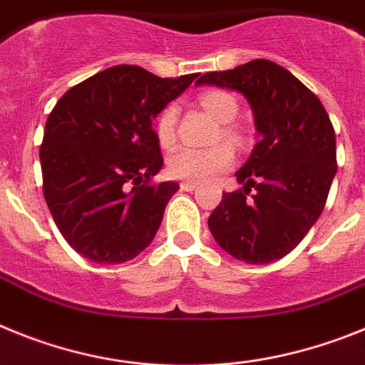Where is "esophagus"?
<instances>
[{
  "mask_svg": "<svg viewBox=\"0 0 365 365\" xmlns=\"http://www.w3.org/2000/svg\"><path fill=\"white\" fill-rule=\"evenodd\" d=\"M182 191H195L196 187H198V183L196 182H189V180H187V182H182Z\"/></svg>",
  "mask_w": 365,
  "mask_h": 365,
  "instance_id": "obj_1",
  "label": "esophagus"
}]
</instances>
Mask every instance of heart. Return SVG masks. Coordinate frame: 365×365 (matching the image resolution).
<instances>
[{
	"label": "heart",
	"instance_id": "obj_1",
	"mask_svg": "<svg viewBox=\"0 0 365 365\" xmlns=\"http://www.w3.org/2000/svg\"><path fill=\"white\" fill-rule=\"evenodd\" d=\"M198 103L215 121L220 123L217 139H224L233 145H239L242 141V128L233 123L239 113V101L235 99V95L224 90H207L200 93ZM176 123H178V108L174 104L165 106L156 121V135L161 147L169 148L174 145ZM233 161H235V154L224 143L213 148H205V150L180 147L167 160V170L174 178L205 182V180L230 169Z\"/></svg>",
	"mask_w": 365,
	"mask_h": 365
}]
</instances>
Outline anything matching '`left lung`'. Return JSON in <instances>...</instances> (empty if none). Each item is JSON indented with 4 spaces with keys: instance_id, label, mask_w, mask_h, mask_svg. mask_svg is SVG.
<instances>
[{
    "instance_id": "8db88e82",
    "label": "left lung",
    "mask_w": 365,
    "mask_h": 365,
    "mask_svg": "<svg viewBox=\"0 0 365 365\" xmlns=\"http://www.w3.org/2000/svg\"><path fill=\"white\" fill-rule=\"evenodd\" d=\"M196 84L242 93L259 134L248 161L235 173L242 189L224 192L209 217L211 235L231 257L248 264L283 259L314 226L327 202L336 174L331 119L303 82L270 60L205 73Z\"/></svg>"
}]
</instances>
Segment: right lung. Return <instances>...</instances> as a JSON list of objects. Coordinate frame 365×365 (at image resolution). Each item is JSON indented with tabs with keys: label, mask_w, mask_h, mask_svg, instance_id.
I'll return each instance as SVG.
<instances>
[{
	"label": "right lung",
	"mask_w": 365,
	"mask_h": 365,
	"mask_svg": "<svg viewBox=\"0 0 365 365\" xmlns=\"http://www.w3.org/2000/svg\"><path fill=\"white\" fill-rule=\"evenodd\" d=\"M198 73L161 78L113 66L66 91L40 147L43 198L68 244L99 264L138 257L152 242L176 182L150 183L163 167L152 121Z\"/></svg>",
	"instance_id": "add662e5"
}]
</instances>
